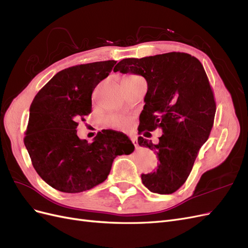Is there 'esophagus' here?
I'll list each match as a JSON object with an SVG mask.
<instances>
[{
  "instance_id": "esophagus-1",
  "label": "esophagus",
  "mask_w": 248,
  "mask_h": 248,
  "mask_svg": "<svg viewBox=\"0 0 248 248\" xmlns=\"http://www.w3.org/2000/svg\"><path fill=\"white\" fill-rule=\"evenodd\" d=\"M130 140H131V141L133 142L134 147L138 148V146H139V144H138V139H137L136 137H130Z\"/></svg>"
}]
</instances>
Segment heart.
<instances>
[{
  "label": "heart",
  "instance_id": "b5f03b06",
  "mask_svg": "<svg viewBox=\"0 0 248 248\" xmlns=\"http://www.w3.org/2000/svg\"><path fill=\"white\" fill-rule=\"evenodd\" d=\"M141 78L138 76H129L123 79V81H131ZM106 123L109 127H115V128H125L129 125V118L126 116H120V115H112L107 118Z\"/></svg>",
  "mask_w": 248,
  "mask_h": 248
}]
</instances>
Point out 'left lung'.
Returning <instances> with one entry per match:
<instances>
[{
    "label": "left lung",
    "mask_w": 248,
    "mask_h": 248,
    "mask_svg": "<svg viewBox=\"0 0 248 248\" xmlns=\"http://www.w3.org/2000/svg\"><path fill=\"white\" fill-rule=\"evenodd\" d=\"M144 77L148 84L140 116V132L161 128L159 142L139 138L140 146L156 153V170L142 174L141 181L155 193L170 194L188 178L202 144L213 127L216 103L204 67L185 52L123 59L114 68Z\"/></svg>",
    "instance_id": "obj_1"
}]
</instances>
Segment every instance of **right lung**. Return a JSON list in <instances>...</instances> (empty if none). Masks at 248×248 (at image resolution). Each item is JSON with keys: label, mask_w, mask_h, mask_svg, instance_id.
Masks as SVG:
<instances>
[{"label": "right lung", "mask_w": 248, "mask_h": 248, "mask_svg": "<svg viewBox=\"0 0 248 248\" xmlns=\"http://www.w3.org/2000/svg\"><path fill=\"white\" fill-rule=\"evenodd\" d=\"M117 61L94 62L58 72L30 107L24 139L32 164L52 188L77 193L102 183L118 155L134 146L118 131L98 132L92 142L78 137V121L92 110V93Z\"/></svg>", "instance_id": "right-lung-1"}]
</instances>
